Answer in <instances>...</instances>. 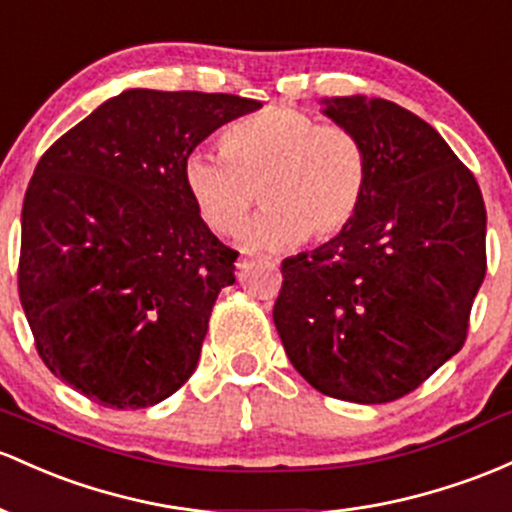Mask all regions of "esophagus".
Segmentation results:
<instances>
[{"label": "esophagus", "instance_id": "1", "mask_svg": "<svg viewBox=\"0 0 512 512\" xmlns=\"http://www.w3.org/2000/svg\"><path fill=\"white\" fill-rule=\"evenodd\" d=\"M235 267H238L240 274H247L252 267H255V260H238V265Z\"/></svg>", "mask_w": 512, "mask_h": 512}]
</instances>
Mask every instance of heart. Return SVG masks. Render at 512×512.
Here are the masks:
<instances>
[{"label": "heart", "mask_w": 512, "mask_h": 512, "mask_svg": "<svg viewBox=\"0 0 512 512\" xmlns=\"http://www.w3.org/2000/svg\"><path fill=\"white\" fill-rule=\"evenodd\" d=\"M221 150L184 157V189L218 235L243 228L260 192L267 209L240 235L247 250H289L306 238L325 243L355 221L367 196L362 140L347 128L320 126L299 109L269 106L233 121Z\"/></svg>", "instance_id": "heart-1"}]
</instances>
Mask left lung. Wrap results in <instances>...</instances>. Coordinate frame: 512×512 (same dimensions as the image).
Instances as JSON below:
<instances>
[{
    "label": "left lung",
    "mask_w": 512,
    "mask_h": 512,
    "mask_svg": "<svg viewBox=\"0 0 512 512\" xmlns=\"http://www.w3.org/2000/svg\"><path fill=\"white\" fill-rule=\"evenodd\" d=\"M320 104L367 148V196L340 235L282 262L274 325L313 389L389 403L462 350L486 277L484 196L403 106L362 94Z\"/></svg>",
    "instance_id": "obj_1"
}]
</instances>
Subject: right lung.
Returning a JSON list of instances; mask_svg holds the SVG:
<instances>
[{"label":"right lung","instance_id":"add662e5","mask_svg":"<svg viewBox=\"0 0 512 512\" xmlns=\"http://www.w3.org/2000/svg\"><path fill=\"white\" fill-rule=\"evenodd\" d=\"M260 106L126 89L38 160L21 211L19 299L38 355L67 386L136 411L194 374L238 252L201 221L182 165Z\"/></svg>","mask_w":512,"mask_h":512}]
</instances>
